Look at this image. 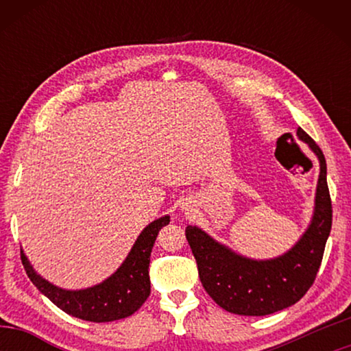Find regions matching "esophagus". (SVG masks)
Returning <instances> with one entry per match:
<instances>
[{
  "mask_svg": "<svg viewBox=\"0 0 351 351\" xmlns=\"http://www.w3.org/2000/svg\"><path fill=\"white\" fill-rule=\"evenodd\" d=\"M184 209H186V210H190V206H187V203H186V207L182 206V210H184Z\"/></svg>",
  "mask_w": 351,
  "mask_h": 351,
  "instance_id": "obj_1",
  "label": "esophagus"
}]
</instances>
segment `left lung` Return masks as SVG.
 Segmentation results:
<instances>
[{"mask_svg":"<svg viewBox=\"0 0 351 351\" xmlns=\"http://www.w3.org/2000/svg\"><path fill=\"white\" fill-rule=\"evenodd\" d=\"M297 136L317 156L320 173L311 223L288 252L271 260H252L213 240L197 226L186 228L201 283L207 294L229 313L268 316L294 305L311 288L322 263L332 219L326 162L319 145L300 127Z\"/></svg>","mask_w":351,"mask_h":351,"instance_id":"left-lung-1","label":"left lung"}]
</instances>
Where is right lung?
I'll list each match as a JSON object with an SVG mask.
<instances>
[{
	"label": "right lung",
	"mask_w": 351,
	"mask_h": 351,
	"mask_svg": "<svg viewBox=\"0 0 351 351\" xmlns=\"http://www.w3.org/2000/svg\"><path fill=\"white\" fill-rule=\"evenodd\" d=\"M169 223L170 217L165 215L148 224L114 274L91 288L75 291L58 288L37 274L23 251L21 261L31 282L62 311L90 322H112L132 316L150 295L148 265L152 249L159 230Z\"/></svg>",
	"instance_id": "obj_1"
}]
</instances>
